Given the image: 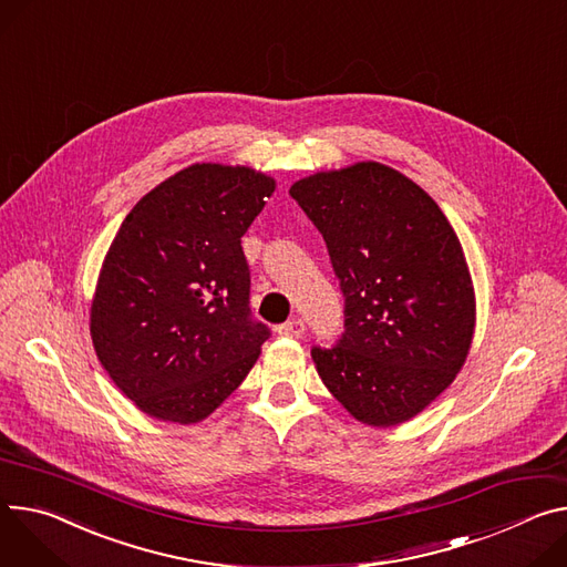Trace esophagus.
<instances>
[{"instance_id":"34e87169","label":"esophagus","mask_w":567,"mask_h":567,"mask_svg":"<svg viewBox=\"0 0 567 567\" xmlns=\"http://www.w3.org/2000/svg\"><path fill=\"white\" fill-rule=\"evenodd\" d=\"M278 332L285 334V337H302V332H305V321H302L300 317H296V319L282 323V326L278 328Z\"/></svg>"}]
</instances>
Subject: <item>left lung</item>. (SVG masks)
I'll return each mask as SVG.
<instances>
[{
    "label": "left lung",
    "instance_id": "8db88e82",
    "mask_svg": "<svg viewBox=\"0 0 567 567\" xmlns=\"http://www.w3.org/2000/svg\"><path fill=\"white\" fill-rule=\"evenodd\" d=\"M291 198L328 246L343 332L312 348L317 371L373 427L414 419L466 362L475 291L456 233L434 198L380 163L321 172Z\"/></svg>",
    "mask_w": 567,
    "mask_h": 567
}]
</instances>
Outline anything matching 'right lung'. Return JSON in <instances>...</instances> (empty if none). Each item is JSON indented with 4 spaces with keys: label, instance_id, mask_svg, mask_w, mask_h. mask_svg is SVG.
I'll return each instance as SVG.
<instances>
[{
    "label": "right lung",
    "instance_id": "add662e5",
    "mask_svg": "<svg viewBox=\"0 0 567 567\" xmlns=\"http://www.w3.org/2000/svg\"><path fill=\"white\" fill-rule=\"evenodd\" d=\"M276 181L192 165L122 221L101 267L90 332L101 367L144 414L203 421L252 369L269 326L250 312L241 237Z\"/></svg>",
    "mask_w": 567,
    "mask_h": 567
}]
</instances>
